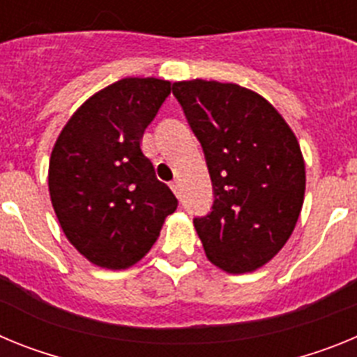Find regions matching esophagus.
Instances as JSON below:
<instances>
[{"instance_id": "esophagus-1", "label": "esophagus", "mask_w": 357, "mask_h": 357, "mask_svg": "<svg viewBox=\"0 0 357 357\" xmlns=\"http://www.w3.org/2000/svg\"><path fill=\"white\" fill-rule=\"evenodd\" d=\"M169 188H172V191L173 193H175V197L176 198H181V185H178V182H172V184H169Z\"/></svg>"}]
</instances>
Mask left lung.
<instances>
[{"mask_svg": "<svg viewBox=\"0 0 357 357\" xmlns=\"http://www.w3.org/2000/svg\"><path fill=\"white\" fill-rule=\"evenodd\" d=\"M202 143L214 189L213 211L195 220L207 259L227 273L264 266L301 216L305 164L301 144L266 98L238 84H173Z\"/></svg>", "mask_w": 357, "mask_h": 357, "instance_id": "left-lung-1", "label": "left lung"}]
</instances>
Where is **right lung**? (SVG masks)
<instances>
[{"mask_svg": "<svg viewBox=\"0 0 357 357\" xmlns=\"http://www.w3.org/2000/svg\"><path fill=\"white\" fill-rule=\"evenodd\" d=\"M169 93L168 80L121 78L87 98L56 137L52 206L68 241L96 266H134L176 209L175 195L141 150L144 128Z\"/></svg>", "mask_w": 357, "mask_h": 357, "instance_id": "obj_1", "label": "right lung"}]
</instances>
